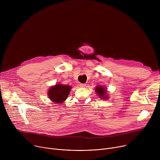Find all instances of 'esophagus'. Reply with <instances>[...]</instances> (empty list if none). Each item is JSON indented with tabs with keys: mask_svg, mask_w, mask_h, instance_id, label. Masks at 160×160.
<instances>
[{
	"mask_svg": "<svg viewBox=\"0 0 160 160\" xmlns=\"http://www.w3.org/2000/svg\"><path fill=\"white\" fill-rule=\"evenodd\" d=\"M80 87H85L86 86V84H85V83H80Z\"/></svg>",
	"mask_w": 160,
	"mask_h": 160,
	"instance_id": "esophagus-1",
	"label": "esophagus"
}]
</instances>
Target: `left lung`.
Wrapping results in <instances>:
<instances>
[{"label": "left lung", "mask_w": 160, "mask_h": 160, "mask_svg": "<svg viewBox=\"0 0 160 160\" xmlns=\"http://www.w3.org/2000/svg\"><path fill=\"white\" fill-rule=\"evenodd\" d=\"M95 91L96 92V94L101 98L104 100L108 99H109V96L108 95L107 92V88L102 85H98L96 87Z\"/></svg>", "instance_id": "left-lung-1"}]
</instances>
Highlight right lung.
I'll use <instances>...</instances> for the list:
<instances>
[{
  "label": "right lung",
  "mask_w": 160,
  "mask_h": 160,
  "mask_svg": "<svg viewBox=\"0 0 160 160\" xmlns=\"http://www.w3.org/2000/svg\"><path fill=\"white\" fill-rule=\"evenodd\" d=\"M71 89L72 87L70 85L57 83L51 87L48 90V95L53 102L57 104L62 103L67 99Z\"/></svg>",
  "instance_id": "obj_1"
}]
</instances>
